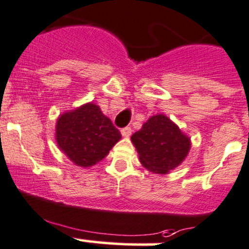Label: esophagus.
<instances>
[{
    "instance_id": "1",
    "label": "esophagus",
    "mask_w": 249,
    "mask_h": 249,
    "mask_svg": "<svg viewBox=\"0 0 249 249\" xmlns=\"http://www.w3.org/2000/svg\"><path fill=\"white\" fill-rule=\"evenodd\" d=\"M121 133L123 137H129L132 134V128L131 127H124V128L121 129Z\"/></svg>"
}]
</instances>
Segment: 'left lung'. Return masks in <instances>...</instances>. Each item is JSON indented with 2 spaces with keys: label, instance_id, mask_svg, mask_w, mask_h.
<instances>
[{
  "label": "left lung",
  "instance_id": "obj_1",
  "mask_svg": "<svg viewBox=\"0 0 249 249\" xmlns=\"http://www.w3.org/2000/svg\"><path fill=\"white\" fill-rule=\"evenodd\" d=\"M131 141L142 165L156 174H168L179 166L191 147L190 138L165 115L152 116Z\"/></svg>",
  "mask_w": 249,
  "mask_h": 249
}]
</instances>
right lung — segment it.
<instances>
[{
	"label": "right lung",
	"instance_id": "obj_1",
	"mask_svg": "<svg viewBox=\"0 0 249 249\" xmlns=\"http://www.w3.org/2000/svg\"><path fill=\"white\" fill-rule=\"evenodd\" d=\"M121 138L111 120L92 102L63 113L56 121L58 147L81 168H90L102 160Z\"/></svg>",
	"mask_w": 249,
	"mask_h": 249
}]
</instances>
